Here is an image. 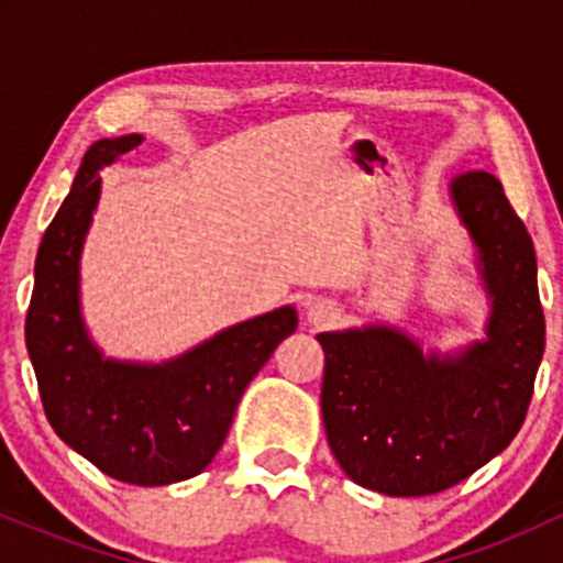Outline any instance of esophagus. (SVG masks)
Wrapping results in <instances>:
<instances>
[{
	"instance_id": "obj_1",
	"label": "esophagus",
	"mask_w": 563,
	"mask_h": 563,
	"mask_svg": "<svg viewBox=\"0 0 563 563\" xmlns=\"http://www.w3.org/2000/svg\"><path fill=\"white\" fill-rule=\"evenodd\" d=\"M307 320L312 322L314 328H331L335 320H339V307L328 299H318L309 303Z\"/></svg>"
}]
</instances>
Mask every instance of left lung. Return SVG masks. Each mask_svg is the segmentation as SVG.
I'll return each mask as SVG.
<instances>
[{
	"instance_id": "1",
	"label": "left lung",
	"mask_w": 563,
	"mask_h": 563,
	"mask_svg": "<svg viewBox=\"0 0 563 563\" xmlns=\"http://www.w3.org/2000/svg\"><path fill=\"white\" fill-rule=\"evenodd\" d=\"M450 196L493 299L487 339L439 357L389 325L318 335L328 444L349 479L391 497L444 493L506 450L545 349L534 245L503 185L468 172Z\"/></svg>"
}]
</instances>
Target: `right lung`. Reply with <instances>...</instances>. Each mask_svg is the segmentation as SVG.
Instances as JSON below:
<instances>
[{"mask_svg": "<svg viewBox=\"0 0 563 563\" xmlns=\"http://www.w3.org/2000/svg\"><path fill=\"white\" fill-rule=\"evenodd\" d=\"M140 142V134H126L84 153L74 187L38 245L25 346L55 434L113 479L164 487L214 461L245 386L299 318L294 307H280L164 365L102 357L81 320V245L100 200L97 172Z\"/></svg>", "mask_w": 563, "mask_h": 563, "instance_id": "add662e5", "label": "right lung"}]
</instances>
